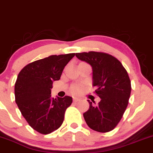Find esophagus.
I'll return each instance as SVG.
<instances>
[{"label":"esophagus","instance_id":"esophagus-1","mask_svg":"<svg viewBox=\"0 0 153 153\" xmlns=\"http://www.w3.org/2000/svg\"><path fill=\"white\" fill-rule=\"evenodd\" d=\"M78 101H80V99H79L78 98H73V101H74V102H78Z\"/></svg>","mask_w":153,"mask_h":153}]
</instances>
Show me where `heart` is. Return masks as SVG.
Masks as SVG:
<instances>
[{"instance_id": "obj_1", "label": "heart", "mask_w": 153, "mask_h": 153, "mask_svg": "<svg viewBox=\"0 0 153 153\" xmlns=\"http://www.w3.org/2000/svg\"><path fill=\"white\" fill-rule=\"evenodd\" d=\"M71 91L73 94H79L81 93L82 91V86L80 85H74V86L72 87L71 88Z\"/></svg>"}]
</instances>
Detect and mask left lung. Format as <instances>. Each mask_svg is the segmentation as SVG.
Returning a JSON list of instances; mask_svg holds the SVG:
<instances>
[{
    "label": "left lung",
    "mask_w": 153,
    "mask_h": 153,
    "mask_svg": "<svg viewBox=\"0 0 153 153\" xmlns=\"http://www.w3.org/2000/svg\"><path fill=\"white\" fill-rule=\"evenodd\" d=\"M79 59L90 64L93 70V85L101 101L93 104L83 114L91 129L99 132L113 130L120 122L131 94V81L125 68L114 56L105 52L76 53Z\"/></svg>",
    "instance_id": "8db88e82"
}]
</instances>
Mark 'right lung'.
<instances>
[{
  "label": "right lung",
  "mask_w": 153,
  "mask_h": 153,
  "mask_svg": "<svg viewBox=\"0 0 153 153\" xmlns=\"http://www.w3.org/2000/svg\"><path fill=\"white\" fill-rule=\"evenodd\" d=\"M75 53L51 55L26 65L15 83V101L28 124L42 134L57 130L65 112L73 102L71 96L54 99L53 81L59 80L63 69Z\"/></svg>",
  "instance_id": "add662e5"
}]
</instances>
